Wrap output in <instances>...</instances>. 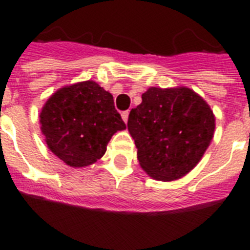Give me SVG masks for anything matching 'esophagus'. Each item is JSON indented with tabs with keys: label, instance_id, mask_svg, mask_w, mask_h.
I'll return each mask as SVG.
<instances>
[{
	"label": "esophagus",
	"instance_id": "34e87169",
	"mask_svg": "<svg viewBox=\"0 0 250 250\" xmlns=\"http://www.w3.org/2000/svg\"><path fill=\"white\" fill-rule=\"evenodd\" d=\"M128 114H129L128 110H127V111H123V113H122V118H123V121H125V123H127V121H128Z\"/></svg>",
	"mask_w": 250,
	"mask_h": 250
}]
</instances>
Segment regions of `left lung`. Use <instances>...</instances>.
I'll return each instance as SVG.
<instances>
[{
	"instance_id": "obj_1",
	"label": "left lung",
	"mask_w": 250,
	"mask_h": 250,
	"mask_svg": "<svg viewBox=\"0 0 250 250\" xmlns=\"http://www.w3.org/2000/svg\"><path fill=\"white\" fill-rule=\"evenodd\" d=\"M141 98L127 123L141 168L161 182L183 178L201 161L211 143L213 111L187 86H152Z\"/></svg>"
}]
</instances>
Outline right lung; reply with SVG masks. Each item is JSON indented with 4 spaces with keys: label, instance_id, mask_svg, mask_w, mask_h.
I'll return each instance as SVG.
<instances>
[{
    "label": "right lung",
    "instance_id": "add662e5",
    "mask_svg": "<svg viewBox=\"0 0 250 250\" xmlns=\"http://www.w3.org/2000/svg\"><path fill=\"white\" fill-rule=\"evenodd\" d=\"M40 125L48 148L72 167L94 164L114 133L125 128L111 93L92 80L53 93L41 110Z\"/></svg>",
    "mask_w": 250,
    "mask_h": 250
}]
</instances>
